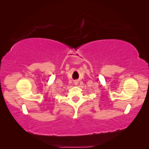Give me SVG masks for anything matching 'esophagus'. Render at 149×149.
Here are the masks:
<instances>
[{
  "label": "esophagus",
  "mask_w": 149,
  "mask_h": 149,
  "mask_svg": "<svg viewBox=\"0 0 149 149\" xmlns=\"http://www.w3.org/2000/svg\"><path fill=\"white\" fill-rule=\"evenodd\" d=\"M77 84H78V82H77V81H75V82H74V84H75V85H77Z\"/></svg>",
  "instance_id": "34e87169"
}]
</instances>
